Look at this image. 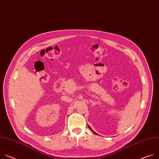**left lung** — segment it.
<instances>
[{"label": "left lung", "instance_id": "obj_1", "mask_svg": "<svg viewBox=\"0 0 159 159\" xmlns=\"http://www.w3.org/2000/svg\"><path fill=\"white\" fill-rule=\"evenodd\" d=\"M88 127H89V129H91V131H92V132H93V133H94V134H96V133H95V132H94V131H93V129H91V127H90V126H89V125H88Z\"/></svg>", "mask_w": 159, "mask_h": 159}]
</instances>
